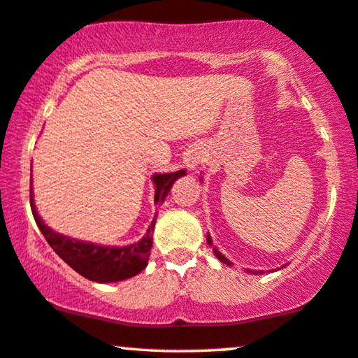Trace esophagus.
Here are the masks:
<instances>
[{"mask_svg": "<svg viewBox=\"0 0 358 358\" xmlns=\"http://www.w3.org/2000/svg\"><path fill=\"white\" fill-rule=\"evenodd\" d=\"M191 167H193V169H194V165H191Z\"/></svg>", "mask_w": 358, "mask_h": 358, "instance_id": "obj_1", "label": "esophagus"}]
</instances>
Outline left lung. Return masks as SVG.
<instances>
[{
  "instance_id": "obj_1",
  "label": "left lung",
  "mask_w": 358,
  "mask_h": 358,
  "mask_svg": "<svg viewBox=\"0 0 358 358\" xmlns=\"http://www.w3.org/2000/svg\"><path fill=\"white\" fill-rule=\"evenodd\" d=\"M201 181H203V178H201ZM206 238H208V245L213 246V251H214L215 258H217V259L220 261V263H224V264H227V266H231V261H229L222 253H220V251L217 250V246L213 245V238H210L209 234H208V236H206ZM246 273H250V274H263V271H251V269H246Z\"/></svg>"
}]
</instances>
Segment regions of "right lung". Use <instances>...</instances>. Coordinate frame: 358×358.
<instances>
[{
	"instance_id": "obj_1",
	"label": "right lung",
	"mask_w": 358,
	"mask_h": 358,
	"mask_svg": "<svg viewBox=\"0 0 358 358\" xmlns=\"http://www.w3.org/2000/svg\"><path fill=\"white\" fill-rule=\"evenodd\" d=\"M185 169L172 173L152 175V183L155 186L154 203L157 208L162 206L175 181L180 177H185ZM30 209H32L34 219L40 231H42L45 240L48 241L55 253L85 279L99 282V284H110V282L134 278L148 266L150 248H152V230L155 220H152V224L149 225L143 238L134 241V243L124 246H107L92 243V241L71 238V236L58 234V231L50 229L38 215L37 209H35L32 186H30Z\"/></svg>"
}]
</instances>
